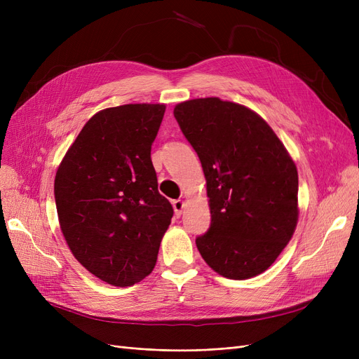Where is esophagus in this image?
Listing matches in <instances>:
<instances>
[{
    "label": "esophagus",
    "instance_id": "obj_1",
    "mask_svg": "<svg viewBox=\"0 0 359 359\" xmlns=\"http://www.w3.org/2000/svg\"><path fill=\"white\" fill-rule=\"evenodd\" d=\"M173 208H175L176 215H177V217H180V215H182V211H183V208H184V202H183V201H180V199L173 201Z\"/></svg>",
    "mask_w": 359,
    "mask_h": 359
}]
</instances>
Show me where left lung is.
Returning a JSON list of instances; mask_svg holds the SVG:
<instances>
[{"label":"left lung","instance_id":"1","mask_svg":"<svg viewBox=\"0 0 359 359\" xmlns=\"http://www.w3.org/2000/svg\"><path fill=\"white\" fill-rule=\"evenodd\" d=\"M173 113L206 179L211 225L196 238L201 256L230 279L265 272L298 221V173L287 148L256 111L233 102L194 99Z\"/></svg>","mask_w":359,"mask_h":359}]
</instances>
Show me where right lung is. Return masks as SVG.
Masks as SVG:
<instances>
[{
  "label": "right lung",
  "mask_w": 359,
  "mask_h": 359,
  "mask_svg": "<svg viewBox=\"0 0 359 359\" xmlns=\"http://www.w3.org/2000/svg\"><path fill=\"white\" fill-rule=\"evenodd\" d=\"M165 104L97 111L68 148L55 176L61 231L74 257L115 287L154 269L173 208L151 161Z\"/></svg>",
  "instance_id": "add662e5"
}]
</instances>
